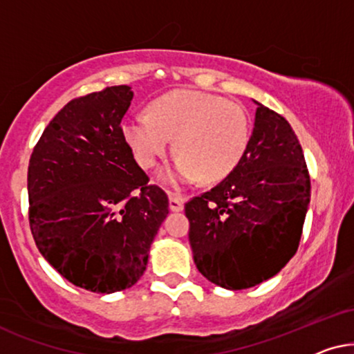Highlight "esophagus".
<instances>
[{"instance_id": "34e87169", "label": "esophagus", "mask_w": 354, "mask_h": 354, "mask_svg": "<svg viewBox=\"0 0 354 354\" xmlns=\"http://www.w3.org/2000/svg\"><path fill=\"white\" fill-rule=\"evenodd\" d=\"M183 207H185V199L181 196L169 194V210L173 212H181Z\"/></svg>"}]
</instances>
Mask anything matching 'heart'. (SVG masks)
<instances>
[{
    "label": "heart",
    "mask_w": 354,
    "mask_h": 354,
    "mask_svg": "<svg viewBox=\"0 0 354 354\" xmlns=\"http://www.w3.org/2000/svg\"><path fill=\"white\" fill-rule=\"evenodd\" d=\"M122 133L145 169L168 153L174 139V150L180 155L162 169L160 180L180 187L199 178L216 183L230 176L248 152L251 124L238 103L205 92L180 91L153 102L150 115L131 116Z\"/></svg>",
    "instance_id": "1"
}]
</instances>
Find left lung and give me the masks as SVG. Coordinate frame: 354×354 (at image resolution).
Listing matches in <instances>:
<instances>
[{"instance_id":"1","label":"left lung","mask_w":354,"mask_h":354,"mask_svg":"<svg viewBox=\"0 0 354 354\" xmlns=\"http://www.w3.org/2000/svg\"><path fill=\"white\" fill-rule=\"evenodd\" d=\"M309 199L310 178L295 131L257 103L243 162L185 205L196 267L226 290L272 279L298 251Z\"/></svg>"}]
</instances>
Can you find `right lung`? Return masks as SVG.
Here are the masks:
<instances>
[{"label":"right lung","instance_id":"right-lung-1","mask_svg":"<svg viewBox=\"0 0 354 354\" xmlns=\"http://www.w3.org/2000/svg\"><path fill=\"white\" fill-rule=\"evenodd\" d=\"M129 86L77 97L34 147L27 171L29 223L51 267L79 288L115 293L145 272L168 197L134 160L121 120Z\"/></svg>","mask_w":354,"mask_h":354}]
</instances>
